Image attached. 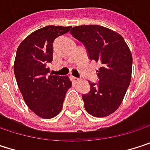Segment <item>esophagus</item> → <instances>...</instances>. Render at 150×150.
Masks as SVG:
<instances>
[{"mask_svg": "<svg viewBox=\"0 0 150 150\" xmlns=\"http://www.w3.org/2000/svg\"><path fill=\"white\" fill-rule=\"evenodd\" d=\"M71 80H72L74 83H79V82L80 81V79H78V78H75V77H71Z\"/></svg>", "mask_w": 150, "mask_h": 150, "instance_id": "esophagus-1", "label": "esophagus"}]
</instances>
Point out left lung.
I'll return each instance as SVG.
<instances>
[{
    "label": "left lung",
    "mask_w": 150,
    "mask_h": 150,
    "mask_svg": "<svg viewBox=\"0 0 150 150\" xmlns=\"http://www.w3.org/2000/svg\"><path fill=\"white\" fill-rule=\"evenodd\" d=\"M71 34L84 43L91 60L101 64L96 71L100 81L90 82V92L82 96L85 108L94 117L108 116L120 106L129 86L132 53L119 33L103 26H76Z\"/></svg>",
    "instance_id": "8db88e82"
}]
</instances>
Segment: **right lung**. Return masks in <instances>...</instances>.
Listing matches in <instances>:
<instances>
[{"label":"right lung","mask_w":150,"mask_h":150,"mask_svg":"<svg viewBox=\"0 0 150 150\" xmlns=\"http://www.w3.org/2000/svg\"><path fill=\"white\" fill-rule=\"evenodd\" d=\"M71 26H46L30 34L18 46L14 64L17 86L28 108L38 116L51 119L63 109L69 77L49 75L53 59V42Z\"/></svg>","instance_id":"right-lung-1"}]
</instances>
